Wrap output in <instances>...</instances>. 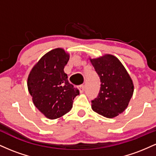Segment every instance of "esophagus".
<instances>
[{
	"label": "esophagus",
	"instance_id": "34e87169",
	"mask_svg": "<svg viewBox=\"0 0 156 156\" xmlns=\"http://www.w3.org/2000/svg\"><path fill=\"white\" fill-rule=\"evenodd\" d=\"M86 89V86L85 85H80L79 86V90L80 92H83Z\"/></svg>",
	"mask_w": 156,
	"mask_h": 156
}]
</instances>
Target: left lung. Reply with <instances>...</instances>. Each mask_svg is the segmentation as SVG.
Masks as SVG:
<instances>
[{
  "mask_svg": "<svg viewBox=\"0 0 156 156\" xmlns=\"http://www.w3.org/2000/svg\"><path fill=\"white\" fill-rule=\"evenodd\" d=\"M101 80V88L92 101L94 112L107 118L121 114L133 96L131 78L119 60L112 55L90 59Z\"/></svg>",
  "mask_w": 156,
  "mask_h": 156,
  "instance_id": "left-lung-1",
  "label": "left lung"
}]
</instances>
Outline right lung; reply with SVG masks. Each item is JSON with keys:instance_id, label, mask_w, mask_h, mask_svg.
Segmentation results:
<instances>
[{"instance_id": "1", "label": "right lung", "mask_w": 156, "mask_h": 156, "mask_svg": "<svg viewBox=\"0 0 156 156\" xmlns=\"http://www.w3.org/2000/svg\"><path fill=\"white\" fill-rule=\"evenodd\" d=\"M69 58L62 48L52 50L40 58L28 76V89L34 104L51 119L69 112L80 93L64 72Z\"/></svg>"}]
</instances>
